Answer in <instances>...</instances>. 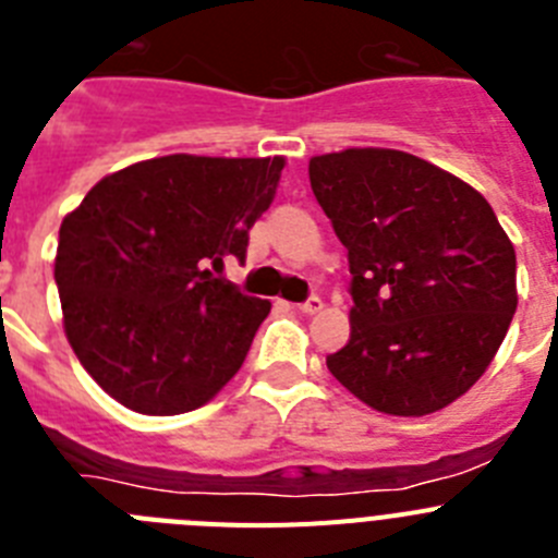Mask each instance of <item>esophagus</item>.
Listing matches in <instances>:
<instances>
[{
  "mask_svg": "<svg viewBox=\"0 0 558 558\" xmlns=\"http://www.w3.org/2000/svg\"><path fill=\"white\" fill-rule=\"evenodd\" d=\"M295 310H299V313H304V315H315V313H322L324 302H322V299H318V295H310L307 302L295 304Z\"/></svg>",
  "mask_w": 558,
  "mask_h": 558,
  "instance_id": "34e87169",
  "label": "esophagus"
}]
</instances>
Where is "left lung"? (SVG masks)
<instances>
[{
    "mask_svg": "<svg viewBox=\"0 0 558 558\" xmlns=\"http://www.w3.org/2000/svg\"><path fill=\"white\" fill-rule=\"evenodd\" d=\"M310 186L349 251L352 335L327 368L360 402L425 416L489 368L517 310V256L481 192L402 150L310 159Z\"/></svg>",
    "mask_w": 558,
    "mask_h": 558,
    "instance_id": "1",
    "label": "left lung"
}]
</instances>
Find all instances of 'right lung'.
<instances>
[{
  "mask_svg": "<svg viewBox=\"0 0 558 558\" xmlns=\"http://www.w3.org/2000/svg\"><path fill=\"white\" fill-rule=\"evenodd\" d=\"M274 159L161 156L97 181L61 223L56 284L81 366L120 405L175 416L240 372L270 302L211 274L245 259Z\"/></svg>",
  "mask_w": 558,
  "mask_h": 558,
  "instance_id": "obj_1",
  "label": "right lung"
}]
</instances>
